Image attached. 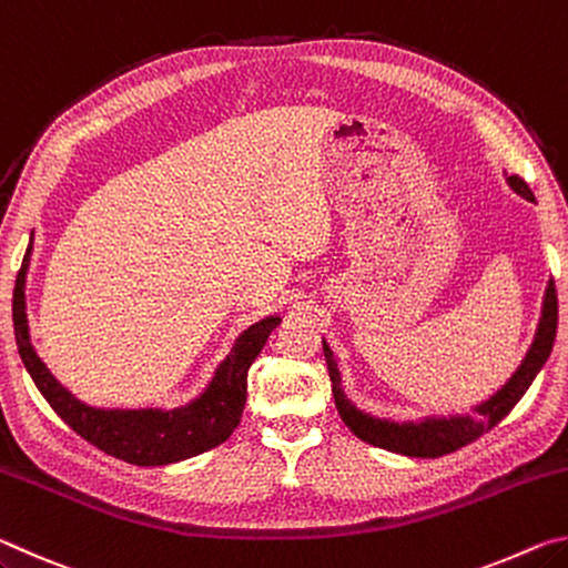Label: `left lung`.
Listing matches in <instances>:
<instances>
[{
	"label": "left lung",
	"mask_w": 568,
	"mask_h": 568,
	"mask_svg": "<svg viewBox=\"0 0 568 568\" xmlns=\"http://www.w3.org/2000/svg\"><path fill=\"white\" fill-rule=\"evenodd\" d=\"M506 182L516 195H521L524 200H528V203H536L531 187H528L521 178L508 175ZM556 323H559V301H556V285L554 281H549L544 293L541 318H538V328H536L531 348L526 351L521 365L514 371V376L508 378L491 398L480 400L470 416L423 418V420H403V423L376 418L371 416V413H363L353 406L348 396L343 393L341 371H338V363L333 358L331 345L323 341V353L331 373L335 408H338L343 423L353 430L355 436L371 446L386 448L390 454H400L410 458H438V456L454 454V450L474 444V440L478 436H484L486 430H491L496 423L504 420L508 416V410L521 400L528 386H531L534 378L538 376V371L544 368L546 358L551 355L554 338H556Z\"/></svg>",
	"instance_id": "1"
}]
</instances>
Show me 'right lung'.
<instances>
[{"label":"right lung","mask_w":568,"mask_h":568,"mask_svg":"<svg viewBox=\"0 0 568 568\" xmlns=\"http://www.w3.org/2000/svg\"><path fill=\"white\" fill-rule=\"evenodd\" d=\"M32 240L27 247L22 267L17 273L12 321L19 355L34 386L40 388L52 410L70 426L77 436L90 440L104 454L134 466H168L175 460H185L205 450L225 444L237 428L247 398V371L257 353L263 351L281 318L271 315L250 328L235 341L227 358L217 365L210 386L187 406L162 410V408H94L74 398L60 381H57L40 355L34 353L27 325L24 283L30 267Z\"/></svg>","instance_id":"add662e5"}]
</instances>
